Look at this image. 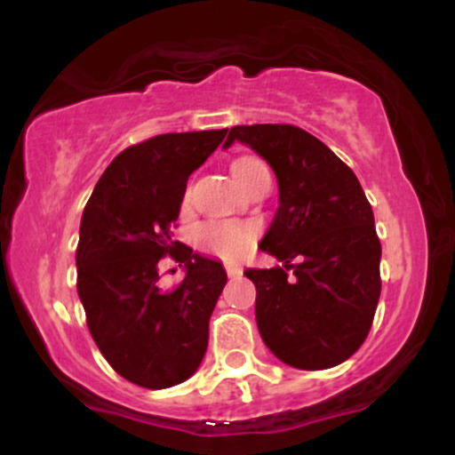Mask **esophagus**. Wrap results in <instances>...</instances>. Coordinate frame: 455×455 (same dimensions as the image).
<instances>
[{
    "instance_id": "esophagus-1",
    "label": "esophagus",
    "mask_w": 455,
    "mask_h": 455,
    "mask_svg": "<svg viewBox=\"0 0 455 455\" xmlns=\"http://www.w3.org/2000/svg\"><path fill=\"white\" fill-rule=\"evenodd\" d=\"M227 274L231 275V278H239V275H242V267H239V265H227Z\"/></svg>"
}]
</instances>
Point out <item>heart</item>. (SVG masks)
Returning a JSON list of instances; mask_svg holds the SVG:
<instances>
[{
  "label": "heart",
  "mask_w": 455,
  "mask_h": 455,
  "mask_svg": "<svg viewBox=\"0 0 455 455\" xmlns=\"http://www.w3.org/2000/svg\"><path fill=\"white\" fill-rule=\"evenodd\" d=\"M259 164L260 162L257 158H237L231 166L233 177L239 181L248 171H252ZM196 239L210 252L233 260L248 252L254 235L248 227H239V224H205V227L198 228Z\"/></svg>",
  "instance_id": "heart-1"
}]
</instances>
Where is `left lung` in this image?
<instances>
[{
    "label": "left lung",
    "mask_w": 455,
    "mask_h": 455,
    "mask_svg": "<svg viewBox=\"0 0 455 455\" xmlns=\"http://www.w3.org/2000/svg\"><path fill=\"white\" fill-rule=\"evenodd\" d=\"M233 143L257 151L278 180V210L259 245L282 267L243 271L257 286L265 347L299 370L347 362L368 336L380 297V242L362 184L301 128L235 126L222 148ZM293 258L300 263L291 266Z\"/></svg>",
    "instance_id": "8db88e82"
}]
</instances>
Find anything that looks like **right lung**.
I'll list each match as a JSON object with an SVG mask.
<instances>
[{
  "mask_svg": "<svg viewBox=\"0 0 455 455\" xmlns=\"http://www.w3.org/2000/svg\"><path fill=\"white\" fill-rule=\"evenodd\" d=\"M227 137L224 130L160 134L107 166L81 218L76 291L93 342L117 374L166 389L196 372L227 271L216 259L171 239L188 177ZM173 253L187 275L157 284V260Z\"/></svg>",
  "mask_w": 455,
  "mask_h": 455,
  "instance_id": "right-lung-1",
  "label": "right lung"
}]
</instances>
